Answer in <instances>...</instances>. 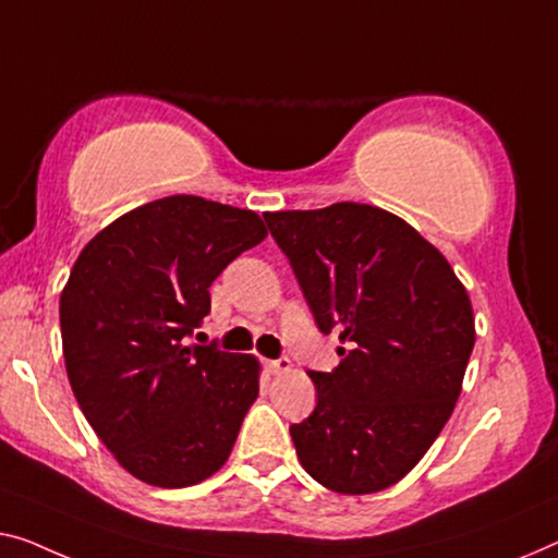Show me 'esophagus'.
<instances>
[{
  "instance_id": "esophagus-1",
  "label": "esophagus",
  "mask_w": 558,
  "mask_h": 558,
  "mask_svg": "<svg viewBox=\"0 0 558 558\" xmlns=\"http://www.w3.org/2000/svg\"><path fill=\"white\" fill-rule=\"evenodd\" d=\"M265 368H268L270 376H280V373H288L293 368V363L288 359H278V361H265Z\"/></svg>"
}]
</instances>
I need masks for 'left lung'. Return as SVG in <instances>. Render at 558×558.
<instances>
[{"label":"left lung","mask_w":558,"mask_h":558,"mask_svg":"<svg viewBox=\"0 0 558 558\" xmlns=\"http://www.w3.org/2000/svg\"><path fill=\"white\" fill-rule=\"evenodd\" d=\"M340 365L315 373L318 405L290 426L298 461L336 494H376L418 463L461 396L476 326L436 245L376 205L265 213Z\"/></svg>","instance_id":"8db88e82"}]
</instances>
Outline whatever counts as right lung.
<instances>
[{
    "instance_id": "right-lung-1",
    "label": "right lung",
    "mask_w": 558,
    "mask_h": 558,
    "mask_svg": "<svg viewBox=\"0 0 558 558\" xmlns=\"http://www.w3.org/2000/svg\"><path fill=\"white\" fill-rule=\"evenodd\" d=\"M260 215L195 195L140 205L99 230L60 298L72 393L132 476L185 488L226 465L260 390V361L185 338L213 280L263 243Z\"/></svg>"
}]
</instances>
